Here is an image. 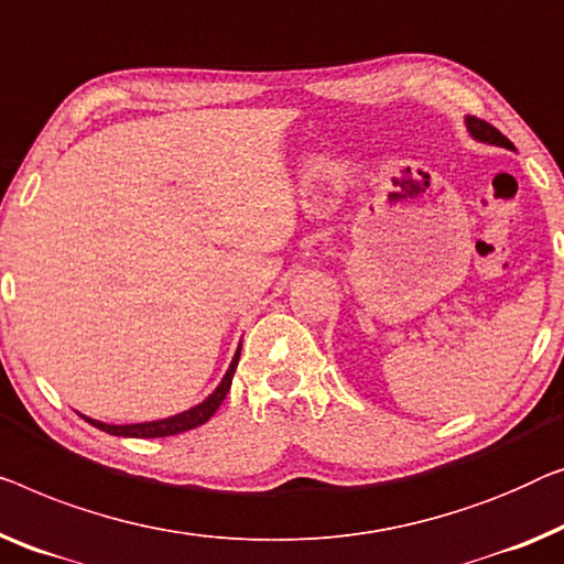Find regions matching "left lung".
<instances>
[{
	"label": "left lung",
	"mask_w": 564,
	"mask_h": 564,
	"mask_svg": "<svg viewBox=\"0 0 564 564\" xmlns=\"http://www.w3.org/2000/svg\"><path fill=\"white\" fill-rule=\"evenodd\" d=\"M468 129L470 134L476 137V140L480 142H488V144H499V147H506V150H513L511 140H506V137L496 129L494 124H488V121L478 119V117H468Z\"/></svg>",
	"instance_id": "1"
}]
</instances>
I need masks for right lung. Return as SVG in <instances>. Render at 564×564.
Segmentation results:
<instances>
[{"mask_svg": "<svg viewBox=\"0 0 564 564\" xmlns=\"http://www.w3.org/2000/svg\"><path fill=\"white\" fill-rule=\"evenodd\" d=\"M239 354L241 348L236 350L231 366H228L224 381L218 383V389L210 394L206 402L193 406V410H187L183 414H175V417H167V420H158V422H142V424H106V422H96L91 417H84L86 422H91L94 427H99L104 432H109V435H121V437H170V435H181V432H187L193 427H200V424H206L210 417H214L218 406L228 394V389H231V379H234V371H236V364H239Z\"/></svg>", "mask_w": 564, "mask_h": 564, "instance_id": "right-lung-1", "label": "right lung"}]
</instances>
